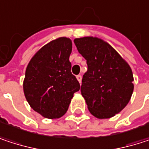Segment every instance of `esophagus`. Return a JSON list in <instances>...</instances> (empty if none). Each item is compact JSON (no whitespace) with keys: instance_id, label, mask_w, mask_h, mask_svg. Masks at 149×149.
I'll use <instances>...</instances> for the list:
<instances>
[{"instance_id":"34e87169","label":"esophagus","mask_w":149,"mask_h":149,"mask_svg":"<svg viewBox=\"0 0 149 149\" xmlns=\"http://www.w3.org/2000/svg\"><path fill=\"white\" fill-rule=\"evenodd\" d=\"M77 81L79 82V84H81V81H82V76H81V75H77Z\"/></svg>"}]
</instances>
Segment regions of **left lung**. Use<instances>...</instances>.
Returning a JSON list of instances; mask_svg holds the SVG:
<instances>
[{
	"instance_id": "8db88e82",
	"label": "left lung",
	"mask_w": 149,
	"mask_h": 149,
	"mask_svg": "<svg viewBox=\"0 0 149 149\" xmlns=\"http://www.w3.org/2000/svg\"><path fill=\"white\" fill-rule=\"evenodd\" d=\"M74 43L87 61L88 70L83 76L81 94L89 111L98 119L116 116L129 104L134 91L130 65L102 39L77 38Z\"/></svg>"
}]
</instances>
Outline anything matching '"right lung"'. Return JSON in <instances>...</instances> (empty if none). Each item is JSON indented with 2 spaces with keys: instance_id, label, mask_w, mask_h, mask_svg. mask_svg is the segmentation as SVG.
Masks as SVG:
<instances>
[{
  "instance_id": "add662e5",
  "label": "right lung",
  "mask_w": 149,
  "mask_h": 149,
  "mask_svg": "<svg viewBox=\"0 0 149 149\" xmlns=\"http://www.w3.org/2000/svg\"><path fill=\"white\" fill-rule=\"evenodd\" d=\"M72 40L59 37L42 46L31 58L23 81L30 107L48 119L63 116L80 84L72 74Z\"/></svg>"
}]
</instances>
